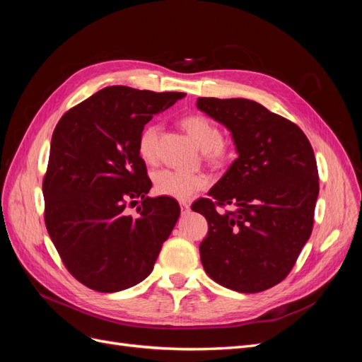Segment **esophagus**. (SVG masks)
I'll list each match as a JSON object with an SVG mask.
<instances>
[{
    "instance_id": "esophagus-1",
    "label": "esophagus",
    "mask_w": 362,
    "mask_h": 362,
    "mask_svg": "<svg viewBox=\"0 0 362 362\" xmlns=\"http://www.w3.org/2000/svg\"><path fill=\"white\" fill-rule=\"evenodd\" d=\"M180 205H181V213L182 214H187L190 211V205L187 202H181Z\"/></svg>"
}]
</instances>
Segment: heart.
I'll list each match as a JSON object with an SVG mask.
<instances>
[{
	"label": "heart",
	"instance_id": "heart-1",
	"mask_svg": "<svg viewBox=\"0 0 362 362\" xmlns=\"http://www.w3.org/2000/svg\"><path fill=\"white\" fill-rule=\"evenodd\" d=\"M181 127L187 131L192 140L204 151V157L211 163H223L228 158V149L222 144V131L202 115H189L182 117ZM158 125L148 124L140 131L137 139V152L146 163L157 158ZM208 178L198 172H184L177 169H161L154 175V187L158 194L169 196L180 201L190 199L206 187Z\"/></svg>",
	"mask_w": 362,
	"mask_h": 362
}]
</instances>
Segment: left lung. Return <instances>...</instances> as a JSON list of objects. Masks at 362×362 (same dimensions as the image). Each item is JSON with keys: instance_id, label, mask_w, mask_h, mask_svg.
Here are the masks:
<instances>
[{"instance_id": "8db88e82", "label": "left lung", "mask_w": 362, "mask_h": 362, "mask_svg": "<svg viewBox=\"0 0 362 362\" xmlns=\"http://www.w3.org/2000/svg\"><path fill=\"white\" fill-rule=\"evenodd\" d=\"M201 112L231 131L238 157L192 205L208 222L199 245L206 275L240 293H259L287 278L308 242L319 170L303 131L245 98H199ZM229 204L233 211L217 207Z\"/></svg>"}]
</instances>
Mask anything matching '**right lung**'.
Returning <instances> with one entry per match:
<instances>
[{
	"label": "right lung",
	"instance_id": "add662e5",
	"mask_svg": "<svg viewBox=\"0 0 362 362\" xmlns=\"http://www.w3.org/2000/svg\"><path fill=\"white\" fill-rule=\"evenodd\" d=\"M185 93L110 86L62 116L43 177L45 225L64 267L83 286L115 293L154 269L180 217L169 196L149 198L140 131ZM140 199L136 217L124 208Z\"/></svg>",
	"mask_w": 362,
	"mask_h": 362
}]
</instances>
